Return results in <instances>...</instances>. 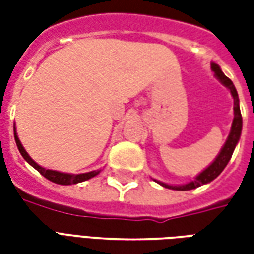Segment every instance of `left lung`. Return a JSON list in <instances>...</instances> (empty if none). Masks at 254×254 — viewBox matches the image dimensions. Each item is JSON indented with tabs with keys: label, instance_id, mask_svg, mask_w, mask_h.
Segmentation results:
<instances>
[{
	"label": "left lung",
	"instance_id": "8db88e82",
	"mask_svg": "<svg viewBox=\"0 0 254 254\" xmlns=\"http://www.w3.org/2000/svg\"><path fill=\"white\" fill-rule=\"evenodd\" d=\"M211 69L215 72V76H216L219 81L223 84L224 87H227L230 89L231 96L234 99V120H233V124H231V130H230L229 137L226 140L223 148L220 149L219 155L215 158V160H213L211 165L208 166L205 170L201 171L193 181L188 182L185 185H167L165 182L154 180V181L158 182L162 187L169 188V189H173V190H190V189H196V188L201 187V185H205L208 182L213 181L224 170V167L227 166L229 160L231 159V155L234 152L235 145L240 141L241 132H242V116H241L240 99H238L237 89H235L233 81L227 76H224V73L222 72V69H220L218 64H211Z\"/></svg>",
	"mask_w": 254,
	"mask_h": 254
}]
</instances>
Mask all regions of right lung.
I'll return each instance as SVG.
<instances>
[{
	"instance_id": "obj_1",
	"label": "right lung",
	"mask_w": 254,
	"mask_h": 254,
	"mask_svg": "<svg viewBox=\"0 0 254 254\" xmlns=\"http://www.w3.org/2000/svg\"><path fill=\"white\" fill-rule=\"evenodd\" d=\"M14 130V140H16V145H17V148H19L20 154L21 156L24 158L28 163H30L35 170H38L41 173L42 176L47 178L49 181L54 182V184H58V185H73V184H78V182H83L87 181L89 178H92V177L98 176L100 173V170H94V171H89V173H83V174H67V173H61V171H56V170H49V169H45V167H42L39 166L36 162L32 160L30 155L27 154V151L24 149V147L21 145L19 140V136H17V133H16V127H13Z\"/></svg>"
}]
</instances>
